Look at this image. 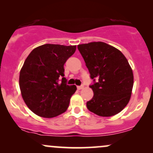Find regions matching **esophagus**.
<instances>
[{
    "mask_svg": "<svg viewBox=\"0 0 153 153\" xmlns=\"http://www.w3.org/2000/svg\"><path fill=\"white\" fill-rule=\"evenodd\" d=\"M77 88H78V90H81V89L84 88V86H83V85H80V86H77Z\"/></svg>",
    "mask_w": 153,
    "mask_h": 153,
    "instance_id": "obj_1",
    "label": "esophagus"
}]
</instances>
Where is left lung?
Here are the masks:
<instances>
[{
  "label": "left lung",
  "mask_w": 153,
  "mask_h": 153,
  "mask_svg": "<svg viewBox=\"0 0 153 153\" xmlns=\"http://www.w3.org/2000/svg\"><path fill=\"white\" fill-rule=\"evenodd\" d=\"M78 49L94 81L90 86L94 97L86 103L88 109L100 117L117 114L129 103L134 84L127 58L118 49L102 42L79 45Z\"/></svg>",
  "instance_id": "obj_1"
}]
</instances>
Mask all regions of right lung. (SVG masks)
<instances>
[{
    "instance_id": "obj_1",
    "label": "right lung",
    "mask_w": 153,
    "mask_h": 153,
    "mask_svg": "<svg viewBox=\"0 0 153 153\" xmlns=\"http://www.w3.org/2000/svg\"><path fill=\"white\" fill-rule=\"evenodd\" d=\"M75 50V45L45 44L26 57L20 71L19 87L24 102L35 114L52 118L68 109L77 88L66 85L64 65Z\"/></svg>"
}]
</instances>
